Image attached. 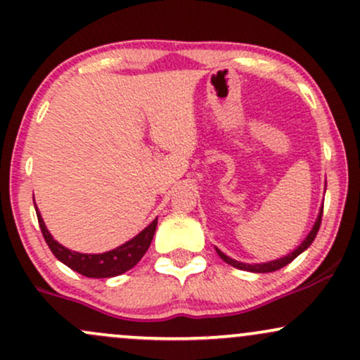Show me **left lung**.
<instances>
[{"label":"left lung","mask_w":360,"mask_h":360,"mask_svg":"<svg viewBox=\"0 0 360 360\" xmlns=\"http://www.w3.org/2000/svg\"><path fill=\"white\" fill-rule=\"evenodd\" d=\"M321 217H323V207H321V210H319V215H318V219H316V222H314V225H313V229H311V232H309V234H307V238L302 240L301 246H299L297 250H294L292 252H289V255H287V256H283V258L275 259V262L259 263V264H248V263H240V262H236V259L229 258L227 255H224L222 251L217 250V248H215V250H217V255H219L220 258H222L225 263L232 264V266H234V268H239V270L252 271V274H270V271H276V270H280V268L285 266V264H289L290 262H294V259L297 258V256L301 255L302 251H306L307 248H309L311 244H313V240H314V238H316V234H318V231H319V225H321Z\"/></svg>","instance_id":"8db88e82"}]
</instances>
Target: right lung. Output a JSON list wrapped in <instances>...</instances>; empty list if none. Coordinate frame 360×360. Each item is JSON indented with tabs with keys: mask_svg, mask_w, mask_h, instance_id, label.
Instances as JSON below:
<instances>
[{
	"mask_svg": "<svg viewBox=\"0 0 360 360\" xmlns=\"http://www.w3.org/2000/svg\"><path fill=\"white\" fill-rule=\"evenodd\" d=\"M35 213H37V220L39 225H41L42 236H44L47 246L53 251V255L56 256L59 262L71 268V270L78 271V274H82L84 276H89V278H109V276H117L124 274V271L131 270L143 258L145 252H147L157 229L155 219L140 234L135 236L131 240H128V243L122 244V246L116 248V250L101 252V255H84V252L70 251L68 248L61 246L58 240H54L53 236L47 231L44 220H42L37 208H35Z\"/></svg>",
	"mask_w": 360,
	"mask_h": 360,
	"instance_id": "obj_1",
	"label": "right lung"
}]
</instances>
